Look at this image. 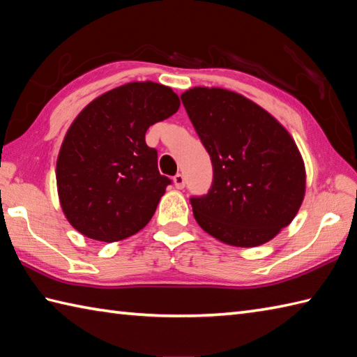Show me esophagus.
Wrapping results in <instances>:
<instances>
[{
	"mask_svg": "<svg viewBox=\"0 0 357 357\" xmlns=\"http://www.w3.org/2000/svg\"><path fill=\"white\" fill-rule=\"evenodd\" d=\"M174 185H176L177 189H183L185 188L186 178H185L183 174H176V176H174Z\"/></svg>",
	"mask_w": 357,
	"mask_h": 357,
	"instance_id": "esophagus-1",
	"label": "esophagus"
}]
</instances>
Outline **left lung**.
<instances>
[{"label":"left lung","instance_id":"left-lung-1","mask_svg":"<svg viewBox=\"0 0 357 357\" xmlns=\"http://www.w3.org/2000/svg\"><path fill=\"white\" fill-rule=\"evenodd\" d=\"M181 102L211 155L208 194L191 197L197 223L240 248L264 244L290 225L305 192V169L287 130L238 93L195 86Z\"/></svg>","mask_w":357,"mask_h":357}]
</instances>
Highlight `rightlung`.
I'll list each match as a JSON object with an SVG mask.
<instances>
[{
	"label": "right lung",
	"instance_id": "obj_1",
	"mask_svg": "<svg viewBox=\"0 0 357 357\" xmlns=\"http://www.w3.org/2000/svg\"><path fill=\"white\" fill-rule=\"evenodd\" d=\"M178 107L169 86L148 81L117 86L79 113L56 163L62 211L76 231L113 243L148 225L171 178L145 134Z\"/></svg>",
	"mask_w": 357,
	"mask_h": 357
}]
</instances>
